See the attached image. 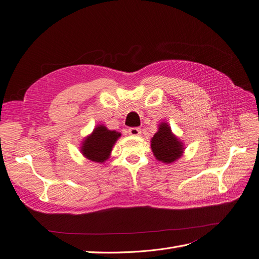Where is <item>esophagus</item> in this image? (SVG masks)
I'll list each match as a JSON object with an SVG mask.
<instances>
[{
  "instance_id": "1",
  "label": "esophagus",
  "mask_w": 259,
  "mask_h": 259,
  "mask_svg": "<svg viewBox=\"0 0 259 259\" xmlns=\"http://www.w3.org/2000/svg\"><path fill=\"white\" fill-rule=\"evenodd\" d=\"M140 133H142V130L138 127H131L128 130V134L132 136H138V135H140Z\"/></svg>"
}]
</instances>
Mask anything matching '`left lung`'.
<instances>
[{"mask_svg":"<svg viewBox=\"0 0 259 259\" xmlns=\"http://www.w3.org/2000/svg\"><path fill=\"white\" fill-rule=\"evenodd\" d=\"M151 149L156 160L163 163H173L184 153V145L171 133L168 124L162 122L159 130L151 138Z\"/></svg>","mask_w":259,"mask_h":259,"instance_id":"left-lung-1","label":"left lung"}]
</instances>
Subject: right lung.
<instances>
[{
  "label": "right lung",
  "mask_w": 259,
  "mask_h": 259,
  "mask_svg": "<svg viewBox=\"0 0 259 259\" xmlns=\"http://www.w3.org/2000/svg\"><path fill=\"white\" fill-rule=\"evenodd\" d=\"M120 136L119 132L108 130L104 125H98L92 134L83 140L81 152L91 161L104 163L109 159L112 147Z\"/></svg>",
  "instance_id": "right-lung-1"
}]
</instances>
